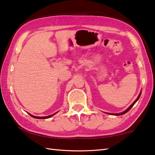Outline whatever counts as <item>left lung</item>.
Returning a JSON list of instances; mask_svg holds the SVG:
<instances>
[{"mask_svg":"<svg viewBox=\"0 0 155 155\" xmlns=\"http://www.w3.org/2000/svg\"><path fill=\"white\" fill-rule=\"evenodd\" d=\"M141 92H140V94H139V96H138V97H137V99H136L135 100V101H134V102H133V103L132 104H131V105L129 107H128V108L127 109H126L125 110V111H123V112H122V113H120V114H109V113H107V114H111V115H123V114H126V113H127V112H128V111H129V110L131 109V108H132V107H133V105H134V104H135V103H136V102H137V101H138V99L139 98H140V96H141Z\"/></svg>","mask_w":155,"mask_h":155,"instance_id":"8db88e82","label":"left lung"}]
</instances>
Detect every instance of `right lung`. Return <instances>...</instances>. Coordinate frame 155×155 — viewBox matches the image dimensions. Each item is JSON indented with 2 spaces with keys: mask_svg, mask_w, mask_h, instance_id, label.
<instances>
[{
  "mask_svg": "<svg viewBox=\"0 0 155 155\" xmlns=\"http://www.w3.org/2000/svg\"><path fill=\"white\" fill-rule=\"evenodd\" d=\"M55 114H56V113H55ZM55 114H52L51 115H48V116H46V117H37V116H34V115H31L30 114H29L31 117H34V118H37V119H47V118H49V117H51L52 116H53V115Z\"/></svg>",
  "mask_w": 155,
  "mask_h": 155,
  "instance_id": "add662e5",
  "label": "right lung"
}]
</instances>
